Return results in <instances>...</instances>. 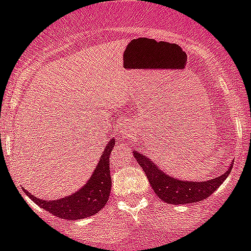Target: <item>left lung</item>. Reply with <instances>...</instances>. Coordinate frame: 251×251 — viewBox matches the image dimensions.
I'll use <instances>...</instances> for the list:
<instances>
[{
  "label": "left lung",
  "instance_id": "left-lung-1",
  "mask_svg": "<svg viewBox=\"0 0 251 251\" xmlns=\"http://www.w3.org/2000/svg\"><path fill=\"white\" fill-rule=\"evenodd\" d=\"M133 156L146 173L147 178L149 179V183L156 196L168 204H191L204 201L221 186L232 170L231 165V168L224 175L205 182L181 181L159 170L158 166L154 165L153 161L146 158L143 154L133 151Z\"/></svg>",
  "mask_w": 251,
  "mask_h": 251
}]
</instances>
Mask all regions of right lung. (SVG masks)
Segmentation results:
<instances>
[{"label": "right lung", "mask_w": 251, "mask_h": 251, "mask_svg": "<svg viewBox=\"0 0 251 251\" xmlns=\"http://www.w3.org/2000/svg\"><path fill=\"white\" fill-rule=\"evenodd\" d=\"M114 146H115V141L110 140L109 143L105 146L104 151L100 156V160L98 161V165L96 166L92 177L80 191H77L73 196L65 197L58 201H47L36 198L26 192V189H24V192L31 201H34V203L60 219L72 221V220L85 219V217L97 214L107 204L110 194L111 178L109 156Z\"/></svg>", "instance_id": "right-lung-1"}]
</instances>
